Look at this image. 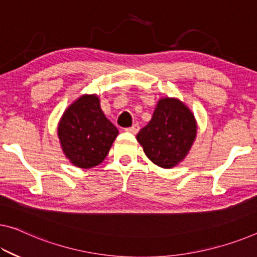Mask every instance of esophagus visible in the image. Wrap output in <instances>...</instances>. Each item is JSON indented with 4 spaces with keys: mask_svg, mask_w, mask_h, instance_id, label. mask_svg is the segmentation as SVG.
Wrapping results in <instances>:
<instances>
[{
    "mask_svg": "<svg viewBox=\"0 0 257 257\" xmlns=\"http://www.w3.org/2000/svg\"><path fill=\"white\" fill-rule=\"evenodd\" d=\"M139 125L138 124H134L133 126H131V127H127V128H125V131L126 132H128V133H132V134H137L138 132H139Z\"/></svg>",
    "mask_w": 257,
    "mask_h": 257,
    "instance_id": "obj_1",
    "label": "esophagus"
}]
</instances>
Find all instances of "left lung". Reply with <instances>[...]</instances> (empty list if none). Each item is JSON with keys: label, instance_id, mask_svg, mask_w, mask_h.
Masks as SVG:
<instances>
[{"label": "left lung", "instance_id": "obj_1", "mask_svg": "<svg viewBox=\"0 0 257 257\" xmlns=\"http://www.w3.org/2000/svg\"><path fill=\"white\" fill-rule=\"evenodd\" d=\"M196 133L197 124L191 109L176 97H162L137 140L154 164L172 169L187 156Z\"/></svg>", "mask_w": 257, "mask_h": 257}]
</instances>
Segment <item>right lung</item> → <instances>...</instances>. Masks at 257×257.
Returning a JSON list of instances; mask_svg holds the SVG:
<instances>
[{
    "instance_id": "add662e5",
    "label": "right lung",
    "mask_w": 257,
    "mask_h": 257,
    "mask_svg": "<svg viewBox=\"0 0 257 257\" xmlns=\"http://www.w3.org/2000/svg\"><path fill=\"white\" fill-rule=\"evenodd\" d=\"M57 136L70 163L90 169L104 161L118 130L102 111L96 94H82L65 109L58 121Z\"/></svg>"
}]
</instances>
